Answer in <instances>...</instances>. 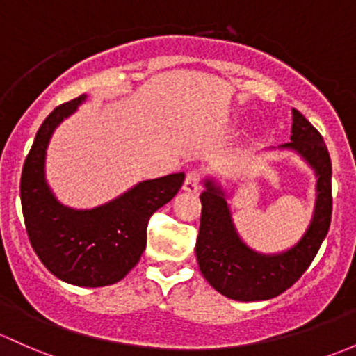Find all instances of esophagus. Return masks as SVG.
<instances>
[{
	"label": "esophagus",
	"mask_w": 356,
	"mask_h": 356,
	"mask_svg": "<svg viewBox=\"0 0 356 356\" xmlns=\"http://www.w3.org/2000/svg\"><path fill=\"white\" fill-rule=\"evenodd\" d=\"M201 181H203V172L201 170H189L188 175H186V181H184V191L188 193H196L200 189Z\"/></svg>",
	"instance_id": "obj_1"
}]
</instances>
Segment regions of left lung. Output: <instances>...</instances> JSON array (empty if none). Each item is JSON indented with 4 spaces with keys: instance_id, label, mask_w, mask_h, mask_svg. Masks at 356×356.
<instances>
[{
    "instance_id": "obj_1",
    "label": "left lung",
    "mask_w": 356,
    "mask_h": 356,
    "mask_svg": "<svg viewBox=\"0 0 356 356\" xmlns=\"http://www.w3.org/2000/svg\"><path fill=\"white\" fill-rule=\"evenodd\" d=\"M293 112L290 143L317 175L314 216L304 237L280 254H259L247 247L232 222L225 194L213 181L201 193V223L196 257L207 282L232 300L256 302L278 297L305 273L326 238L331 225V159L321 133L297 109Z\"/></svg>"
}]
</instances>
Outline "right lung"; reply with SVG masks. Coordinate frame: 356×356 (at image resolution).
Segmentation results:
<instances>
[{
  "label": "right lung",
  "mask_w": 356,
  "mask_h": 356,
  "mask_svg": "<svg viewBox=\"0 0 356 356\" xmlns=\"http://www.w3.org/2000/svg\"><path fill=\"white\" fill-rule=\"evenodd\" d=\"M85 99L83 93L58 106L37 131L22 170L20 197L29 241L44 266L63 282L95 288L121 282L136 266L149 216L179 193L184 172L140 182L99 208L63 207L44 175L46 149L56 126Z\"/></svg>",
  "instance_id": "1"
}]
</instances>
